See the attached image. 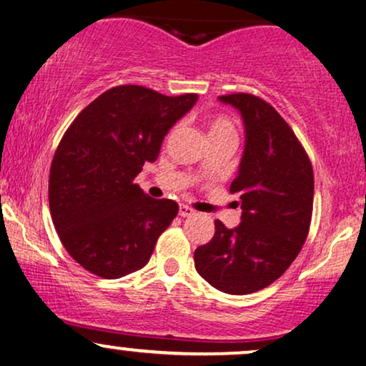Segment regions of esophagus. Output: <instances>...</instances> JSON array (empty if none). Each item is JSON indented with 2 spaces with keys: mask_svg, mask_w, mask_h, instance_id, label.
<instances>
[{
  "mask_svg": "<svg viewBox=\"0 0 366 366\" xmlns=\"http://www.w3.org/2000/svg\"><path fill=\"white\" fill-rule=\"evenodd\" d=\"M179 216L192 217V216H195V210H193L192 207H188V205H179Z\"/></svg>",
  "mask_w": 366,
  "mask_h": 366,
  "instance_id": "34e87169",
  "label": "esophagus"
}]
</instances>
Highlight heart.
Listing matches in <instances>:
<instances>
[{
	"mask_svg": "<svg viewBox=\"0 0 366 366\" xmlns=\"http://www.w3.org/2000/svg\"><path fill=\"white\" fill-rule=\"evenodd\" d=\"M226 132H234L233 124L227 118L217 116V118L210 119L209 123V135H216V133H226Z\"/></svg>",
	"mask_w": 366,
	"mask_h": 366,
	"instance_id": "b5f03b06",
	"label": "heart"
}]
</instances>
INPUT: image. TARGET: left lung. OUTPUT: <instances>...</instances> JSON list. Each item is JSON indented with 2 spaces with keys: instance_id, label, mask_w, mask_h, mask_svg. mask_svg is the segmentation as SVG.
Returning <instances> with one entry per match:
<instances>
[{
  "instance_id": "obj_1",
  "label": "left lung",
  "mask_w": 366,
  "mask_h": 366,
  "mask_svg": "<svg viewBox=\"0 0 366 366\" xmlns=\"http://www.w3.org/2000/svg\"><path fill=\"white\" fill-rule=\"evenodd\" d=\"M219 101L238 109L244 127L243 156L229 188L239 193L242 222L233 229L214 222L216 233L193 260L216 290L248 295L272 285L302 250L312 221L313 169L295 132L264 99L229 94Z\"/></svg>"
}]
</instances>
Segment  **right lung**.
Segmentation results:
<instances>
[{"label": "right lung", "mask_w": 366, "mask_h": 366, "mask_svg": "<svg viewBox=\"0 0 366 366\" xmlns=\"http://www.w3.org/2000/svg\"><path fill=\"white\" fill-rule=\"evenodd\" d=\"M197 99L119 85L90 102L63 135L49 173L51 219L89 272L118 279L149 262L178 204L147 197L133 179Z\"/></svg>", "instance_id": "obj_1"}]
</instances>
